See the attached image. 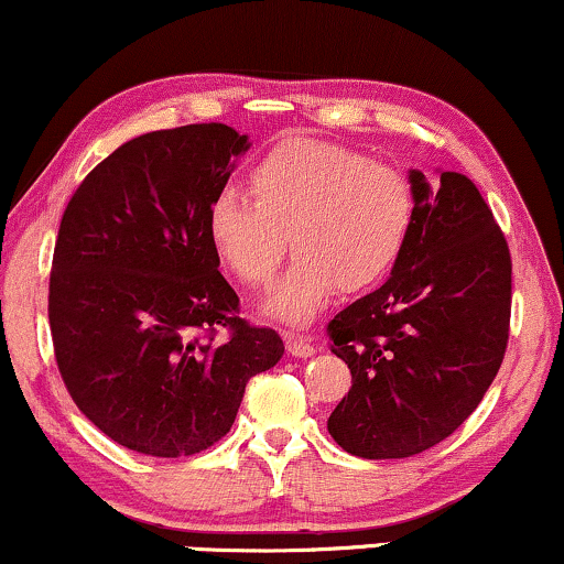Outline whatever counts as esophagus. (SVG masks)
I'll list each match as a JSON object with an SVG mask.
<instances>
[{
    "mask_svg": "<svg viewBox=\"0 0 564 564\" xmlns=\"http://www.w3.org/2000/svg\"><path fill=\"white\" fill-rule=\"evenodd\" d=\"M283 341H286V349L291 357L315 355V344H312V338L300 334V330H286V334H283Z\"/></svg>",
    "mask_w": 564,
    "mask_h": 564,
    "instance_id": "1",
    "label": "esophagus"
}]
</instances>
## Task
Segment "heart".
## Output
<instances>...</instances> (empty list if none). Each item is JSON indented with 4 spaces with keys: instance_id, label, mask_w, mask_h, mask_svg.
<instances>
[{
    "instance_id": "obj_1",
    "label": "heart",
    "mask_w": 564,
    "mask_h": 564,
    "mask_svg": "<svg viewBox=\"0 0 564 564\" xmlns=\"http://www.w3.org/2000/svg\"><path fill=\"white\" fill-rule=\"evenodd\" d=\"M249 194L209 202L207 234L243 286L273 281L289 236L296 257L268 312L289 323L315 317L336 283L365 291L391 273L415 215L412 183L386 162L315 139H289L249 171Z\"/></svg>"
}]
</instances>
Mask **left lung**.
<instances>
[{
  "instance_id": "left-lung-1",
  "label": "left lung",
  "mask_w": 564,
  "mask_h": 564,
  "mask_svg": "<svg viewBox=\"0 0 564 564\" xmlns=\"http://www.w3.org/2000/svg\"><path fill=\"white\" fill-rule=\"evenodd\" d=\"M415 215L381 289L328 323L351 389L328 417L344 452L402 459L452 436L480 404L510 338L512 260L467 175L410 173Z\"/></svg>"
}]
</instances>
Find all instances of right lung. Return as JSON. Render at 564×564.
<instances>
[{"label":"right lung","mask_w":564,"mask_h":564,"mask_svg":"<svg viewBox=\"0 0 564 564\" xmlns=\"http://www.w3.org/2000/svg\"><path fill=\"white\" fill-rule=\"evenodd\" d=\"M247 149L223 123L135 135L67 202L50 275L54 359L78 410L126 449H209L249 378L283 357L273 328L239 317L207 234L209 202Z\"/></svg>","instance_id":"right-lung-1"}]
</instances>
